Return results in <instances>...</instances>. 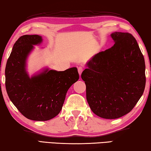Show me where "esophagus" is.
<instances>
[{
  "label": "esophagus",
  "instance_id": "1",
  "mask_svg": "<svg viewBox=\"0 0 151 151\" xmlns=\"http://www.w3.org/2000/svg\"><path fill=\"white\" fill-rule=\"evenodd\" d=\"M83 71V68H82V67H81V66L78 67V74H79L80 76L81 75V74H82Z\"/></svg>",
  "mask_w": 151,
  "mask_h": 151
}]
</instances>
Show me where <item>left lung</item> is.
<instances>
[{"mask_svg":"<svg viewBox=\"0 0 151 151\" xmlns=\"http://www.w3.org/2000/svg\"><path fill=\"white\" fill-rule=\"evenodd\" d=\"M111 37L113 46L93 56L81 74L90 108L105 119L128 114L142 95L146 84L144 56L135 38L117 32Z\"/></svg>","mask_w":151,"mask_h":151,"instance_id":"obj_1","label":"left lung"}]
</instances>
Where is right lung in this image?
<instances>
[{"label":"right lung","mask_w":151,"mask_h":151,"mask_svg":"<svg viewBox=\"0 0 151 151\" xmlns=\"http://www.w3.org/2000/svg\"><path fill=\"white\" fill-rule=\"evenodd\" d=\"M42 36L25 35L17 40L7 60L5 86L9 99L25 118L35 121H47L61 111L66 94L79 78L76 67L64 71L45 68L29 77L26 71L27 58L41 44Z\"/></svg>","instance_id":"obj_1"}]
</instances>
